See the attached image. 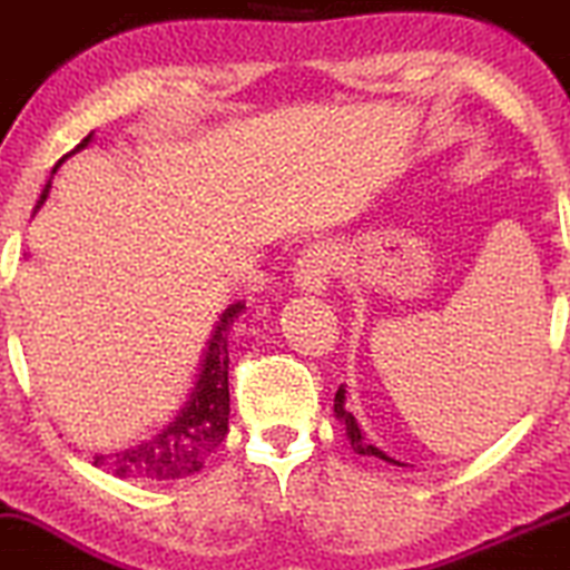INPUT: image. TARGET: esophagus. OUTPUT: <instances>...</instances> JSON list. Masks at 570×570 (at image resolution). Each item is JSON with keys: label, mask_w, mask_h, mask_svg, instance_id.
<instances>
[{"label": "esophagus", "mask_w": 570, "mask_h": 570, "mask_svg": "<svg viewBox=\"0 0 570 570\" xmlns=\"http://www.w3.org/2000/svg\"><path fill=\"white\" fill-rule=\"evenodd\" d=\"M336 269H340V250L328 245V242H320V245H308L301 253L295 267V281L301 289L323 292L334 281Z\"/></svg>", "instance_id": "esophagus-1"}]
</instances>
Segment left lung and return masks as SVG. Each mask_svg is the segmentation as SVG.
<instances>
[{"mask_svg": "<svg viewBox=\"0 0 570 570\" xmlns=\"http://www.w3.org/2000/svg\"><path fill=\"white\" fill-rule=\"evenodd\" d=\"M334 412H336V417L342 420V423H345V432H347V440H351V445H353V451H356V454H367V456H379V460H390V456L386 454H381L379 449H375V445H367L364 443V438H362V429H358V423H356V417H353L351 412H347L345 409V390H336V397H334ZM392 462V460H390Z\"/></svg>", "mask_w": 570, "mask_h": 570, "instance_id": "8db88e82", "label": "left lung"}]
</instances>
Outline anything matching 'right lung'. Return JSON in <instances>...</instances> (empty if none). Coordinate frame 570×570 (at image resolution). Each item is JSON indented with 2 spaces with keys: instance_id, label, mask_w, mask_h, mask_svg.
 <instances>
[{
  "instance_id": "right-lung-1",
  "label": "right lung",
  "mask_w": 570,
  "mask_h": 570,
  "mask_svg": "<svg viewBox=\"0 0 570 570\" xmlns=\"http://www.w3.org/2000/svg\"><path fill=\"white\" fill-rule=\"evenodd\" d=\"M88 141H91V132L71 153L82 150ZM60 161L55 164V169L60 167ZM49 186H52V178L43 186L36 212L47 200ZM242 308H245V303H234V306L225 308L219 323L214 325L197 384L178 417L158 438L145 440L141 445H132V449L119 451V454H97L94 465L119 479H132V482H173V479L191 476V473L206 465L212 451H217V445L228 434V334Z\"/></svg>"
}]
</instances>
